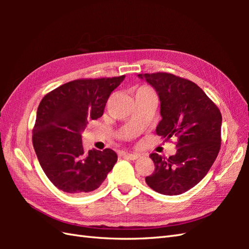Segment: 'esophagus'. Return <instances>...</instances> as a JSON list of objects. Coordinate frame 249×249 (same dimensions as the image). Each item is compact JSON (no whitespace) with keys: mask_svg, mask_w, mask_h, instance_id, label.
<instances>
[{"mask_svg":"<svg viewBox=\"0 0 249 249\" xmlns=\"http://www.w3.org/2000/svg\"><path fill=\"white\" fill-rule=\"evenodd\" d=\"M124 156L129 158L130 160H138V158L140 157L139 154H135V153H125Z\"/></svg>","mask_w":249,"mask_h":249,"instance_id":"esophagus-1","label":"esophagus"}]
</instances>
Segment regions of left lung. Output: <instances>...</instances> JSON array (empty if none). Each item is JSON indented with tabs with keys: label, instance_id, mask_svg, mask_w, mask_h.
I'll return each mask as SVG.
<instances>
[{
	"label": "left lung",
	"instance_id": "1",
	"mask_svg": "<svg viewBox=\"0 0 249 249\" xmlns=\"http://www.w3.org/2000/svg\"><path fill=\"white\" fill-rule=\"evenodd\" d=\"M156 89L161 121L156 134L176 137L177 153L169 158L152 153L155 171L145 182L155 192L176 196L196 186L212 167L220 150L221 113L202 89L168 72L139 73Z\"/></svg>",
	"mask_w": 249,
	"mask_h": 249
}]
</instances>
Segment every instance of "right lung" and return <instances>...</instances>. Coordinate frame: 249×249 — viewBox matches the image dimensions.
I'll return each instance as SVG.
<instances>
[{"label":"right lung","mask_w":249,"mask_h":249,"mask_svg":"<svg viewBox=\"0 0 249 249\" xmlns=\"http://www.w3.org/2000/svg\"><path fill=\"white\" fill-rule=\"evenodd\" d=\"M124 78L77 79L41 99L32 141L41 168L56 188L75 195L93 192L112 170L116 153L86 152L81 133L89 120L103 115L110 94Z\"/></svg>","instance_id":"1"}]
</instances>
